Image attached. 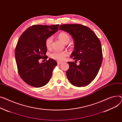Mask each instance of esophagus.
<instances>
[{
  "instance_id": "1",
  "label": "esophagus",
  "mask_w": 122,
  "mask_h": 122,
  "mask_svg": "<svg viewBox=\"0 0 122 122\" xmlns=\"http://www.w3.org/2000/svg\"><path fill=\"white\" fill-rule=\"evenodd\" d=\"M57 63H58V65H60V64H61L62 63L61 62H58Z\"/></svg>"
}]
</instances>
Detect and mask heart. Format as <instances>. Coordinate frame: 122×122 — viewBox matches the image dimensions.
Returning a JSON list of instances; mask_svg holds the SVG:
<instances>
[{
    "label": "heart",
    "instance_id": "heart-1",
    "mask_svg": "<svg viewBox=\"0 0 122 122\" xmlns=\"http://www.w3.org/2000/svg\"><path fill=\"white\" fill-rule=\"evenodd\" d=\"M58 37L59 39L64 43L67 44L70 41L71 38L70 35L66 32H61L59 35ZM53 42V37H49L47 38L45 41V45L47 48L49 49L51 48L52 43ZM68 55V53L67 51L63 52H54L50 55V57L55 60L58 61H62L65 59L66 56Z\"/></svg>",
    "mask_w": 122,
    "mask_h": 122
}]
</instances>
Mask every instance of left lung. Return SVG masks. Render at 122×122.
Masks as SVG:
<instances>
[{
  "instance_id": "obj_1",
  "label": "left lung",
  "mask_w": 122,
  "mask_h": 122,
  "mask_svg": "<svg viewBox=\"0 0 122 122\" xmlns=\"http://www.w3.org/2000/svg\"><path fill=\"white\" fill-rule=\"evenodd\" d=\"M60 30L69 33L74 41V51L71 58L79 61L77 66L69 61L66 76L69 81L76 87L88 85L97 76L102 61L101 43L90 28L80 24H64Z\"/></svg>"
}]
</instances>
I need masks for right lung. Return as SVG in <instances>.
I'll list each match as a JSON object with an SVG mask.
<instances>
[{
    "instance_id": "obj_1",
    "label": "right lung",
    "mask_w": 122,
    "mask_h": 122,
    "mask_svg": "<svg viewBox=\"0 0 122 122\" xmlns=\"http://www.w3.org/2000/svg\"><path fill=\"white\" fill-rule=\"evenodd\" d=\"M59 25H33L26 30L20 36L15 51L18 71L21 78L31 86L40 88L46 85L51 79L56 61L46 60L47 38L58 31Z\"/></svg>"
}]
</instances>
